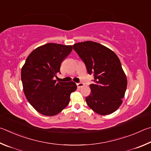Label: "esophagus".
<instances>
[{
    "label": "esophagus",
    "mask_w": 151,
    "mask_h": 151,
    "mask_svg": "<svg viewBox=\"0 0 151 151\" xmlns=\"http://www.w3.org/2000/svg\"><path fill=\"white\" fill-rule=\"evenodd\" d=\"M77 86H78V88H81V87L83 86V83H77Z\"/></svg>",
    "instance_id": "1"
}]
</instances>
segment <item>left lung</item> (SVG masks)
Instances as JSON below:
<instances>
[{"label":"left lung","mask_w":151,"mask_h":151,"mask_svg":"<svg viewBox=\"0 0 151 151\" xmlns=\"http://www.w3.org/2000/svg\"><path fill=\"white\" fill-rule=\"evenodd\" d=\"M73 48L93 74L91 93L86 98L88 106L101 115L115 112L123 103L127 80L119 59L111 50L92 41L79 42Z\"/></svg>","instance_id":"left-lung-1"}]
</instances>
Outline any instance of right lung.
<instances>
[{"mask_svg": "<svg viewBox=\"0 0 151 151\" xmlns=\"http://www.w3.org/2000/svg\"><path fill=\"white\" fill-rule=\"evenodd\" d=\"M72 51V46L48 43L36 47L21 70L24 93L30 105L46 116L58 114L67 107L70 95L77 89L73 81L54 80L61 63Z\"/></svg>", "mask_w": 151, "mask_h": 151, "instance_id": "obj_1", "label": "right lung"}]
</instances>
